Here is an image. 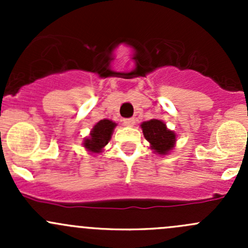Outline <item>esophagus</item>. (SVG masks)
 Returning a JSON list of instances; mask_svg holds the SVG:
<instances>
[{"label": "esophagus", "instance_id": "34e87169", "mask_svg": "<svg viewBox=\"0 0 248 248\" xmlns=\"http://www.w3.org/2000/svg\"><path fill=\"white\" fill-rule=\"evenodd\" d=\"M124 124L126 127H133L136 124V120L134 119H124Z\"/></svg>", "mask_w": 248, "mask_h": 248}]
</instances>
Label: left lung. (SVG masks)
Returning <instances> with one entry per match:
<instances>
[{"label":"left lung","instance_id":"8db88e82","mask_svg":"<svg viewBox=\"0 0 248 248\" xmlns=\"http://www.w3.org/2000/svg\"><path fill=\"white\" fill-rule=\"evenodd\" d=\"M140 127L154 154L166 156L174 150L176 145V133L170 131L162 120L151 119L142 122Z\"/></svg>","mask_w":248,"mask_h":248}]
</instances>
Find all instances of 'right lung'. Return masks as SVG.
Returning <instances> with one entry per match:
<instances>
[{
    "label": "right lung",
    "mask_w": 248,
    "mask_h": 248,
    "mask_svg": "<svg viewBox=\"0 0 248 248\" xmlns=\"http://www.w3.org/2000/svg\"><path fill=\"white\" fill-rule=\"evenodd\" d=\"M117 124L108 119L101 120L93 126L90 132V136L82 141L85 150L91 155H98L104 151V147L111 139L112 132Z\"/></svg>",
    "instance_id": "1"
}]
</instances>
